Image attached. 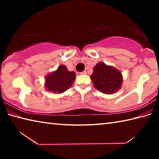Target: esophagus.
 Returning a JSON list of instances; mask_svg holds the SVG:
<instances>
[{
	"mask_svg": "<svg viewBox=\"0 0 159 159\" xmlns=\"http://www.w3.org/2000/svg\"><path fill=\"white\" fill-rule=\"evenodd\" d=\"M80 74H86V71H83V72H81V73H80Z\"/></svg>",
	"mask_w": 159,
	"mask_h": 159,
	"instance_id": "34e87169",
	"label": "esophagus"
}]
</instances>
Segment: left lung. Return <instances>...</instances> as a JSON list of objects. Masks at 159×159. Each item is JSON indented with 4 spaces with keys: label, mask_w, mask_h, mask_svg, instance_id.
I'll return each mask as SVG.
<instances>
[{
    "label": "left lung",
    "mask_w": 159,
    "mask_h": 159,
    "mask_svg": "<svg viewBox=\"0 0 159 159\" xmlns=\"http://www.w3.org/2000/svg\"><path fill=\"white\" fill-rule=\"evenodd\" d=\"M90 79L94 87L107 95L118 92L121 88L123 81L122 74L119 70L102 61L93 67V73Z\"/></svg>",
    "instance_id": "obj_1"
}]
</instances>
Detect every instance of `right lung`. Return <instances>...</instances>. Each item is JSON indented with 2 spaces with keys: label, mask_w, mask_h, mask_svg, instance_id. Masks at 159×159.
<instances>
[{
  "label": "right lung",
  "mask_w": 159,
  "mask_h": 159,
  "mask_svg": "<svg viewBox=\"0 0 159 159\" xmlns=\"http://www.w3.org/2000/svg\"><path fill=\"white\" fill-rule=\"evenodd\" d=\"M75 79L76 74L69 71L65 65L61 64L57 69L47 75L45 79V88L49 92L61 94L71 87Z\"/></svg>",
  "instance_id": "1"
}]
</instances>
